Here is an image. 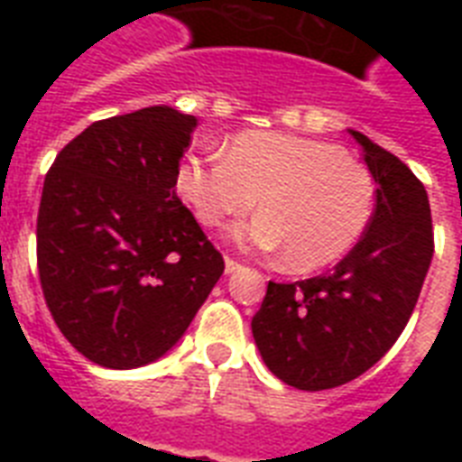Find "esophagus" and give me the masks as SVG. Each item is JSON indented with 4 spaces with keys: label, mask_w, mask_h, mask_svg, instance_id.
I'll use <instances>...</instances> for the list:
<instances>
[{
    "label": "esophagus",
    "mask_w": 462,
    "mask_h": 462,
    "mask_svg": "<svg viewBox=\"0 0 462 462\" xmlns=\"http://www.w3.org/2000/svg\"><path fill=\"white\" fill-rule=\"evenodd\" d=\"M237 271H242V263L227 256V259H225V273L232 275V273H237Z\"/></svg>",
    "instance_id": "obj_1"
}]
</instances>
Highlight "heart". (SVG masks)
<instances>
[{"instance_id":"obj_1","label":"heart","mask_w":462,"mask_h":462,"mask_svg":"<svg viewBox=\"0 0 462 462\" xmlns=\"http://www.w3.org/2000/svg\"><path fill=\"white\" fill-rule=\"evenodd\" d=\"M177 189L199 223L223 227L249 213L232 237L261 252L285 249V266L316 271L350 252L376 206L372 172L336 143L282 132H242L223 155H187Z\"/></svg>"}]
</instances>
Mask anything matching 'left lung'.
I'll use <instances>...</instances> for the list:
<instances>
[{
    "mask_svg": "<svg viewBox=\"0 0 462 462\" xmlns=\"http://www.w3.org/2000/svg\"><path fill=\"white\" fill-rule=\"evenodd\" d=\"M376 181L365 235L330 273L268 282L252 319L266 366L300 391L357 379L408 326L434 254L430 199L402 160L352 132Z\"/></svg>",
    "mask_w": 462,
    "mask_h": 462,
    "instance_id": "obj_1",
    "label": "left lung"
}]
</instances>
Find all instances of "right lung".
<instances>
[{"label": "right lung", "mask_w": 462, "mask_h": 462, "mask_svg": "<svg viewBox=\"0 0 462 462\" xmlns=\"http://www.w3.org/2000/svg\"><path fill=\"white\" fill-rule=\"evenodd\" d=\"M196 125L167 105L100 119L47 170L40 285L57 328L96 365L162 357L223 275V254L174 189Z\"/></svg>", "instance_id": "obj_1"}]
</instances>
